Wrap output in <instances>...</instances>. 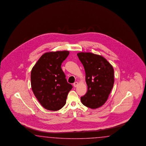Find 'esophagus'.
I'll use <instances>...</instances> for the list:
<instances>
[{"label":"esophagus","mask_w":146,"mask_h":146,"mask_svg":"<svg viewBox=\"0 0 146 146\" xmlns=\"http://www.w3.org/2000/svg\"><path fill=\"white\" fill-rule=\"evenodd\" d=\"M78 85V82H75L74 84H73V86H74V87H77V86Z\"/></svg>","instance_id":"obj_1"}]
</instances>
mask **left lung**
<instances>
[{
  "instance_id": "8db88e82",
  "label": "left lung",
  "mask_w": 146,
  "mask_h": 146,
  "mask_svg": "<svg viewBox=\"0 0 146 146\" xmlns=\"http://www.w3.org/2000/svg\"><path fill=\"white\" fill-rule=\"evenodd\" d=\"M84 67L87 92L81 97L84 106L96 109L108 100L114 84V70L110 64L101 56L90 52L77 54Z\"/></svg>"
}]
</instances>
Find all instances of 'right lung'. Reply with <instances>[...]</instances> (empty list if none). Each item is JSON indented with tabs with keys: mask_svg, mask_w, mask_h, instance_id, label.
Wrapping results in <instances>:
<instances>
[{
	"mask_svg": "<svg viewBox=\"0 0 146 146\" xmlns=\"http://www.w3.org/2000/svg\"><path fill=\"white\" fill-rule=\"evenodd\" d=\"M69 53L68 51L45 53L31 70L32 90L40 104L47 110L62 109L73 88L67 82L61 68Z\"/></svg>",
	"mask_w": 146,
	"mask_h": 146,
	"instance_id": "obj_1",
	"label": "right lung"
}]
</instances>
